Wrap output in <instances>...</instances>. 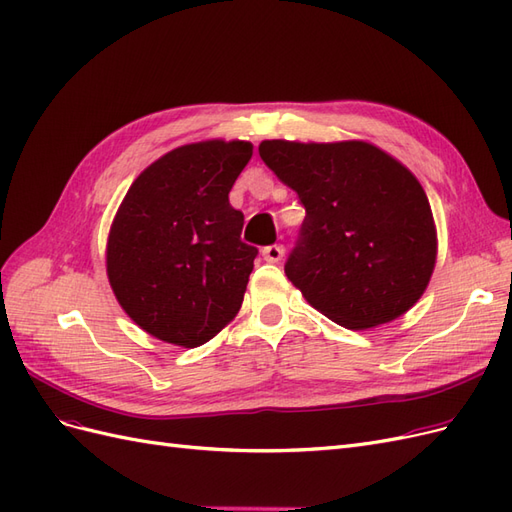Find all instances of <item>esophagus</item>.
I'll list each match as a JSON object with an SVG mask.
<instances>
[{"mask_svg": "<svg viewBox=\"0 0 512 512\" xmlns=\"http://www.w3.org/2000/svg\"><path fill=\"white\" fill-rule=\"evenodd\" d=\"M284 256V245H267L262 247V258H265L267 262H280Z\"/></svg>", "mask_w": 512, "mask_h": 512, "instance_id": "34e87169", "label": "esophagus"}]
</instances>
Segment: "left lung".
<instances>
[{"label":"left lung","instance_id":"left-lung-1","mask_svg":"<svg viewBox=\"0 0 512 512\" xmlns=\"http://www.w3.org/2000/svg\"><path fill=\"white\" fill-rule=\"evenodd\" d=\"M258 151L305 207L284 271L309 305L346 329H371L421 299L436 226L404 164L363 141H262Z\"/></svg>","mask_w":512,"mask_h":512}]
</instances>
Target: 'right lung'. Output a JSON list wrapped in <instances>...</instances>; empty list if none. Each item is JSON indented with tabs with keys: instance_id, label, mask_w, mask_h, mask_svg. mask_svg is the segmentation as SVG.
<instances>
[{
	"instance_id": "obj_1",
	"label": "right lung",
	"mask_w": 512,
	"mask_h": 512,
	"mask_svg": "<svg viewBox=\"0 0 512 512\" xmlns=\"http://www.w3.org/2000/svg\"><path fill=\"white\" fill-rule=\"evenodd\" d=\"M252 143L207 141L145 168L115 215L106 273L119 305L149 335L196 348L243 303L258 250L241 241L228 192Z\"/></svg>"
}]
</instances>
